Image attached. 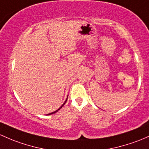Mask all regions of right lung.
I'll list each match as a JSON object with an SVG mask.
<instances>
[{
    "instance_id": "right-lung-1",
    "label": "right lung",
    "mask_w": 149,
    "mask_h": 149,
    "mask_svg": "<svg viewBox=\"0 0 149 149\" xmlns=\"http://www.w3.org/2000/svg\"><path fill=\"white\" fill-rule=\"evenodd\" d=\"M67 99H68V98H67ZM67 99H66V101H65V103H63V105H62V106H61V108H59V109H58V110H57V111H54V112L51 113H49V114H48V115H51V114L55 113H56V112H57V111H58V110H60V109H61V108L63 107V106H64V104H65V102H66V101H67Z\"/></svg>"
}]
</instances>
